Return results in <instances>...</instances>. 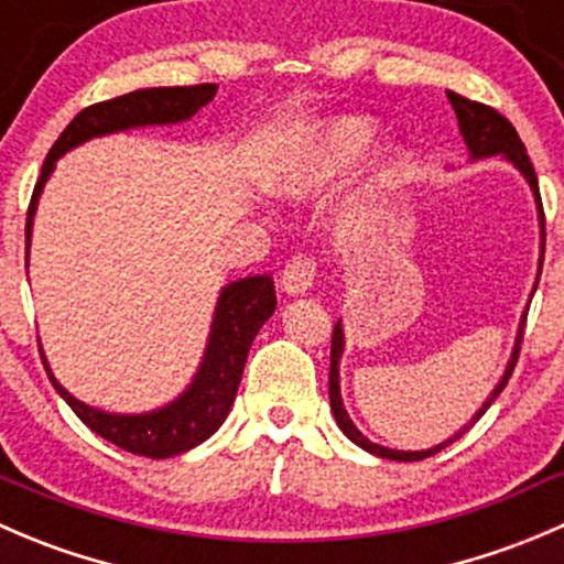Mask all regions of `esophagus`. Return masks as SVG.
<instances>
[{"mask_svg":"<svg viewBox=\"0 0 564 564\" xmlns=\"http://www.w3.org/2000/svg\"><path fill=\"white\" fill-rule=\"evenodd\" d=\"M316 278V261L308 256H294L281 272V289L286 294H305L314 286Z\"/></svg>","mask_w":564,"mask_h":564,"instance_id":"34e87169","label":"esophagus"}]
</instances>
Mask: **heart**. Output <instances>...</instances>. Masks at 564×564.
I'll return each instance as SVG.
<instances>
[{"instance_id":"obj_1","label":"heart","mask_w":564,"mask_h":564,"mask_svg":"<svg viewBox=\"0 0 564 564\" xmlns=\"http://www.w3.org/2000/svg\"><path fill=\"white\" fill-rule=\"evenodd\" d=\"M380 126L366 115H341L305 131L292 149L278 156L267 171L270 193L292 200L319 198L352 176L355 167L375 149ZM408 182V154L399 145H386L371 156L358 187L338 209V231L366 237L377 231Z\"/></svg>"}]
</instances>
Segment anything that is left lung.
I'll list each match as a JSON object with an SVG mask.
<instances>
[{
    "label": "left lung",
    "mask_w": 564,
    "mask_h": 564,
    "mask_svg": "<svg viewBox=\"0 0 564 564\" xmlns=\"http://www.w3.org/2000/svg\"><path fill=\"white\" fill-rule=\"evenodd\" d=\"M446 96H449V104H452V107H455L457 126H460V134H463V143H466V149H468V160L477 162V160H488V156H505V160L510 162V165L516 167V171L521 173L523 178H527L529 189H532V195H534V204H538V220H540V261H538V281H540V270H543V253H545L543 200H540L538 176H534V167H532V162H529V154H527V149H523V143H521V137H518L516 126H512L510 120L505 118V115L496 112L494 107H485V104L471 101V98H466V96H457V93H452V90H446ZM538 281H534V289H538ZM534 289H532V294H534ZM527 311H529V308H527ZM527 311H523L521 325H518L516 347H512L510 360H507L505 375H501L499 386H496L494 391H490V397L485 399L482 408H479L477 413L471 415V421H468L466 427L457 430V433L452 435V438L441 441L438 446H430V449H419V452L388 449V446L371 444V441L366 438V435L360 433L358 427H355L347 410H344L341 386H338V364H341V355H344V325H341V319H338L336 327H333V344H330V410H333V415H336L338 430H341V433L347 435V438L352 441L355 446H360V449H366V452H369V455L386 457V460L415 463V460H424V457L438 455V452L446 449V446H449L452 441L460 438V435L466 433L468 427H474V424H477V421H479V415H482L485 410H488L490 404H494V399L499 397L501 391H505L507 380H510L512 369H516L518 352H521L523 327H527Z\"/></svg>",
    "instance_id": "8db88e82"
}]
</instances>
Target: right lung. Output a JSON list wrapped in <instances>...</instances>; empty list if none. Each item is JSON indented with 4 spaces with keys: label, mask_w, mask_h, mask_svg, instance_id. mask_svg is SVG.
<instances>
[{
    "label": "right lung",
    "mask_w": 564,
    "mask_h": 564,
    "mask_svg": "<svg viewBox=\"0 0 564 564\" xmlns=\"http://www.w3.org/2000/svg\"><path fill=\"white\" fill-rule=\"evenodd\" d=\"M215 93L217 85L143 87V90H131L126 96L82 109L65 126L57 143L48 151L46 162H43L41 178H37L30 200V215H26V259H30V237L37 200H41L43 187L54 173L59 156L68 154L76 145L87 143L93 137L143 129V126L184 123L200 107H206L215 98ZM272 311H275V286H272L270 275H248L223 286L215 305V316H212L204 358L193 375V382L173 402L149 410V413H107V410L85 404L59 386L57 377L48 369L43 347L41 358L52 386L93 433L101 435L109 444L120 446V449L131 452V455L165 460V457L182 455V452L204 444L209 435L220 430L234 399H237L250 344H253L261 325L270 319Z\"/></svg>",
    "instance_id": "obj_1"
}]
</instances>
